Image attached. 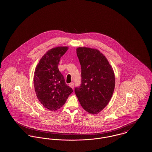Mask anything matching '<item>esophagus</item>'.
<instances>
[{
  "label": "esophagus",
  "mask_w": 152,
  "mask_h": 152,
  "mask_svg": "<svg viewBox=\"0 0 152 152\" xmlns=\"http://www.w3.org/2000/svg\"><path fill=\"white\" fill-rule=\"evenodd\" d=\"M69 86L71 87L72 89H73V88H74V83H73V82L69 84Z\"/></svg>",
  "instance_id": "34e87169"
}]
</instances>
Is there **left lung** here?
Wrapping results in <instances>:
<instances>
[{"instance_id":"8db88e82","label":"left lung","mask_w":152,"mask_h":152,"mask_svg":"<svg viewBox=\"0 0 152 152\" xmlns=\"http://www.w3.org/2000/svg\"><path fill=\"white\" fill-rule=\"evenodd\" d=\"M76 53L81 69V83L75 92L81 107L91 114L101 111L109 103L115 87L113 68L96 49L79 47Z\"/></svg>"}]
</instances>
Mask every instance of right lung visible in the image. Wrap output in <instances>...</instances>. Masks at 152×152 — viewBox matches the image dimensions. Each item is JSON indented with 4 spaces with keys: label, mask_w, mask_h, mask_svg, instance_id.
Masks as SVG:
<instances>
[{
    "label": "right lung",
    "mask_w": 152,
    "mask_h": 152,
    "mask_svg": "<svg viewBox=\"0 0 152 152\" xmlns=\"http://www.w3.org/2000/svg\"><path fill=\"white\" fill-rule=\"evenodd\" d=\"M67 47H58L47 51L36 66L34 84L37 97L45 108L56 110L63 107L73 92L65 84L59 71L60 59L68 50Z\"/></svg>",
    "instance_id": "obj_1"
}]
</instances>
